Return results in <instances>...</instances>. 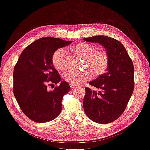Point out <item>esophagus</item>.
<instances>
[{"label":"esophagus","instance_id":"1","mask_svg":"<svg viewBox=\"0 0 150 150\" xmlns=\"http://www.w3.org/2000/svg\"><path fill=\"white\" fill-rule=\"evenodd\" d=\"M70 88H71V89H76V88H77L78 87H77V86H73V85H71V84H70Z\"/></svg>","mask_w":150,"mask_h":150}]
</instances>
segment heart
<instances>
[{"instance_id": "heart-1", "label": "heart", "mask_w": 150, "mask_h": 150, "mask_svg": "<svg viewBox=\"0 0 150 150\" xmlns=\"http://www.w3.org/2000/svg\"><path fill=\"white\" fill-rule=\"evenodd\" d=\"M70 52L73 55L83 59V69L86 70L75 72L67 71L63 75L66 82L73 86H78L91 78L103 75L109 66L110 57L105 49H98L92 44L86 42H78L71 46ZM51 61L53 66L59 71H63L67 67V55L64 49L59 48L52 54Z\"/></svg>"}]
</instances>
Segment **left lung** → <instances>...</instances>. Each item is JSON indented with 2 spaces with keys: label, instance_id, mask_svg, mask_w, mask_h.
Masks as SVG:
<instances>
[{
  "label": "left lung",
  "instance_id": "8db88e82",
  "mask_svg": "<svg viewBox=\"0 0 150 150\" xmlns=\"http://www.w3.org/2000/svg\"><path fill=\"white\" fill-rule=\"evenodd\" d=\"M85 41L102 44L110 57L107 72L89 84L100 91L86 87L83 106L93 122L110 123L121 116L134 89V67L124 46L117 40L106 35H95Z\"/></svg>",
  "mask_w": 150,
  "mask_h": 150
}]
</instances>
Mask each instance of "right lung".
<instances>
[{
    "instance_id": "right-lung-1",
    "label": "right lung",
    "mask_w": 150,
    "mask_h": 150,
    "mask_svg": "<svg viewBox=\"0 0 150 150\" xmlns=\"http://www.w3.org/2000/svg\"><path fill=\"white\" fill-rule=\"evenodd\" d=\"M71 43L52 37L35 40L23 50L13 71V93L22 112L30 119L46 122L57 118L62 110V97L70 89L51 61L52 54Z\"/></svg>"
}]
</instances>
